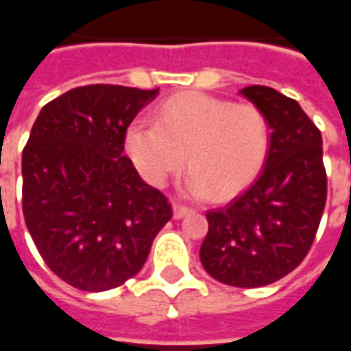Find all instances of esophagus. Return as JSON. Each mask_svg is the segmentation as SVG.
I'll return each instance as SVG.
<instances>
[{
    "instance_id": "34e87169",
    "label": "esophagus",
    "mask_w": 351,
    "mask_h": 351,
    "mask_svg": "<svg viewBox=\"0 0 351 351\" xmlns=\"http://www.w3.org/2000/svg\"><path fill=\"white\" fill-rule=\"evenodd\" d=\"M188 214H191V208H188V206L173 205V218H175V220H182Z\"/></svg>"
}]
</instances>
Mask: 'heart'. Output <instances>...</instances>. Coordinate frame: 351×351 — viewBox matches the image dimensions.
<instances>
[{"label":"heart","mask_w":351,"mask_h":351,"mask_svg":"<svg viewBox=\"0 0 351 351\" xmlns=\"http://www.w3.org/2000/svg\"><path fill=\"white\" fill-rule=\"evenodd\" d=\"M125 152L141 176L163 186L188 165L184 191L220 199L243 191L263 169L271 131L252 103H231L201 92H184L161 103L154 125L135 120L123 137Z\"/></svg>","instance_id":"b5f03b06"}]
</instances>
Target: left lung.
I'll use <instances>...</instances> for the list:
<instances>
[{
  "mask_svg": "<svg viewBox=\"0 0 351 351\" xmlns=\"http://www.w3.org/2000/svg\"><path fill=\"white\" fill-rule=\"evenodd\" d=\"M241 95L261 108L271 130L263 171L229 205L206 213L199 258L205 271L235 287L269 286L308 254L324 214L327 176L322 133L295 99L274 88Z\"/></svg>",
  "mask_w": 351,
  "mask_h": 351,
  "instance_id": "1",
  "label": "left lung"
}]
</instances>
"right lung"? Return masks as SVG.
<instances>
[{
  "instance_id": "right-lung-1",
  "label": "right lung",
  "mask_w": 351,
  "mask_h": 351,
  "mask_svg": "<svg viewBox=\"0 0 351 351\" xmlns=\"http://www.w3.org/2000/svg\"><path fill=\"white\" fill-rule=\"evenodd\" d=\"M160 90L92 84L47 103L22 152V210L60 278L107 291L133 278L171 220L160 190L123 156L133 118Z\"/></svg>"
}]
</instances>
